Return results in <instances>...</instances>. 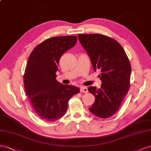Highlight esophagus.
I'll use <instances>...</instances> for the list:
<instances>
[{"label": "esophagus", "instance_id": "34e87169", "mask_svg": "<svg viewBox=\"0 0 151 151\" xmlns=\"http://www.w3.org/2000/svg\"><path fill=\"white\" fill-rule=\"evenodd\" d=\"M88 89L86 87H81L80 88V92L83 93H88Z\"/></svg>", "mask_w": 151, "mask_h": 151}]
</instances>
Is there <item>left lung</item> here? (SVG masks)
I'll return each mask as SVG.
<instances>
[{"label": "left lung", "mask_w": 151, "mask_h": 151, "mask_svg": "<svg viewBox=\"0 0 151 151\" xmlns=\"http://www.w3.org/2000/svg\"><path fill=\"white\" fill-rule=\"evenodd\" d=\"M78 37L93 70L101 72L99 75L101 88H88L96 98L89 111L101 118H109L118 111L130 88V61L122 45L113 38L97 33L78 34Z\"/></svg>", "instance_id": "1"}]
</instances>
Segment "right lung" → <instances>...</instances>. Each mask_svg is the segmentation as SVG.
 <instances>
[{
  "label": "right lung",
  "instance_id": "add662e5",
  "mask_svg": "<svg viewBox=\"0 0 151 151\" xmlns=\"http://www.w3.org/2000/svg\"><path fill=\"white\" fill-rule=\"evenodd\" d=\"M76 41V36L49 38L37 45L28 58L23 76L25 92L36 114L45 121L61 118L70 98L80 92L78 87L59 83L55 74L60 58Z\"/></svg>",
  "mask_w": 151,
  "mask_h": 151
}]
</instances>
